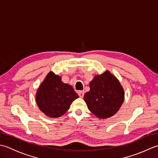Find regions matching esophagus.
<instances>
[{"mask_svg":"<svg viewBox=\"0 0 158 158\" xmlns=\"http://www.w3.org/2000/svg\"><path fill=\"white\" fill-rule=\"evenodd\" d=\"M78 94L80 98H82L84 97V95H85V91H80L78 92Z\"/></svg>","mask_w":158,"mask_h":158,"instance_id":"obj_1","label":"esophagus"}]
</instances>
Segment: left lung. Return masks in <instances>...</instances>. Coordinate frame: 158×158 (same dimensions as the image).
Segmentation results:
<instances>
[{
  "label": "left lung",
  "instance_id": "left-lung-1",
  "mask_svg": "<svg viewBox=\"0 0 158 158\" xmlns=\"http://www.w3.org/2000/svg\"><path fill=\"white\" fill-rule=\"evenodd\" d=\"M84 99L93 114L106 118L119 110L124 101V91L118 80L106 71L90 82V91L85 93Z\"/></svg>",
  "mask_w": 158,
  "mask_h": 158
}]
</instances>
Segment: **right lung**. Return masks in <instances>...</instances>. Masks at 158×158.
<instances>
[{
    "mask_svg": "<svg viewBox=\"0 0 158 158\" xmlns=\"http://www.w3.org/2000/svg\"><path fill=\"white\" fill-rule=\"evenodd\" d=\"M78 98L73 87L61 81L60 77L50 72L37 90L36 102L40 110L50 117H59Z\"/></svg>",
    "mask_w": 158,
    "mask_h": 158,
    "instance_id": "add662e5",
    "label": "right lung"
}]
</instances>
